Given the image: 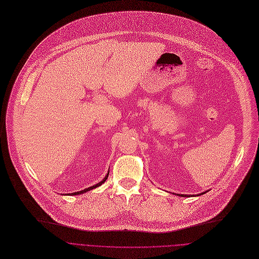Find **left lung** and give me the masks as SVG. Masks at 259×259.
<instances>
[{
	"mask_svg": "<svg viewBox=\"0 0 259 259\" xmlns=\"http://www.w3.org/2000/svg\"><path fill=\"white\" fill-rule=\"evenodd\" d=\"M205 192H206V191H205ZM205 192H202V193H200V194H199V195H202V194H204V193H205ZM180 196H184V197H186V196H187V195H186V194H185V195H180Z\"/></svg>",
	"mask_w": 259,
	"mask_h": 259,
	"instance_id": "obj_1",
	"label": "left lung"
}]
</instances>
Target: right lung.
<instances>
[{"instance_id": "obj_1", "label": "right lung", "mask_w": 259, "mask_h": 259, "mask_svg": "<svg viewBox=\"0 0 259 259\" xmlns=\"http://www.w3.org/2000/svg\"><path fill=\"white\" fill-rule=\"evenodd\" d=\"M108 175H109V171H108V174L106 175V177L100 182V183H98V184H96V185H94V186H92V187H89V188H87V189H84V190H81V191H79V192H75V193H72V194H70L69 193V195H78V194H81V193H84V192H87V191H90V190H92V189H95V188H97V187H99V186H101L106 180H107V178H108Z\"/></svg>"}]
</instances>
